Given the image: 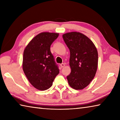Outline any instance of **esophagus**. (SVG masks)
I'll return each instance as SVG.
<instances>
[{"label":"esophagus","instance_id":"obj_1","mask_svg":"<svg viewBox=\"0 0 120 120\" xmlns=\"http://www.w3.org/2000/svg\"><path fill=\"white\" fill-rule=\"evenodd\" d=\"M64 64H60V67L61 68H64Z\"/></svg>","mask_w":120,"mask_h":120}]
</instances>
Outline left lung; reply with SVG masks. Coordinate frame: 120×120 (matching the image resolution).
<instances>
[{
  "mask_svg": "<svg viewBox=\"0 0 120 120\" xmlns=\"http://www.w3.org/2000/svg\"><path fill=\"white\" fill-rule=\"evenodd\" d=\"M70 50V75L67 77L73 89L82 90L92 82L98 66V52L96 46L87 36L71 32L62 35Z\"/></svg>",
  "mask_w": 120,
  "mask_h": 120,
  "instance_id": "left-lung-1",
  "label": "left lung"
}]
</instances>
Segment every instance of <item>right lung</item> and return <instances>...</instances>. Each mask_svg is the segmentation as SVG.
<instances>
[{
	"label": "right lung",
	"mask_w": 120,
	"mask_h": 120,
	"mask_svg": "<svg viewBox=\"0 0 120 120\" xmlns=\"http://www.w3.org/2000/svg\"><path fill=\"white\" fill-rule=\"evenodd\" d=\"M58 33L42 32L33 38L23 53V71L35 88L45 90L50 88L59 69L50 51V46Z\"/></svg>",
	"instance_id": "add662e5"
}]
</instances>
